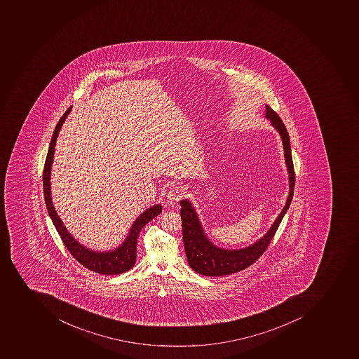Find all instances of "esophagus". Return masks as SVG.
<instances>
[{
    "label": "esophagus",
    "instance_id": "esophagus-1",
    "mask_svg": "<svg viewBox=\"0 0 359 359\" xmlns=\"http://www.w3.org/2000/svg\"><path fill=\"white\" fill-rule=\"evenodd\" d=\"M181 197H182V193H181V189L179 187H173L168 191L166 194V201L170 204H175V203H178L180 201Z\"/></svg>",
    "mask_w": 359,
    "mask_h": 359
}]
</instances>
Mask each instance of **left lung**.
Listing matches in <instances>:
<instances>
[{
    "mask_svg": "<svg viewBox=\"0 0 359 359\" xmlns=\"http://www.w3.org/2000/svg\"><path fill=\"white\" fill-rule=\"evenodd\" d=\"M265 118L276 128L281 137L285 151V165L289 175V195L285 208H282L281 213L278 214L266 233L256 243L245 248L225 249L217 247L208 239L193 203L189 199H182L180 202V214L184 250L189 266L199 274L206 276H228L250 266L263 255L290 206L294 189V170L291 156L290 138L285 123L269 105H265Z\"/></svg>",
    "mask_w": 359,
    "mask_h": 359,
    "instance_id": "obj_1",
    "label": "left lung"
}]
</instances>
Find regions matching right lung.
<instances>
[{"instance_id": "obj_1", "label": "right lung", "mask_w": 359, "mask_h": 359, "mask_svg": "<svg viewBox=\"0 0 359 359\" xmlns=\"http://www.w3.org/2000/svg\"><path fill=\"white\" fill-rule=\"evenodd\" d=\"M72 107L65 111L62 118H60L57 127L54 129L53 136L50 138V147H48V156L45 160L44 172H43V188H44L45 204L48 208L54 226L59 232L60 237L62 239L63 243L72 252V255L77 259L83 266L93 272L100 273L104 276H116L121 273L127 272L134 266L137 257V239L140 230L145 226L151 219H154L162 212V205L156 204L154 206L144 210L140 217L135 219L131 224L130 230L128 232L123 243L116 248L107 252H97L93 249L87 248L81 245L77 239L72 237V234L67 230L62 219H60L57 210L54 208L52 202V193H50V169L53 164L54 151L57 145V138L59 136L60 130L65 123V118L69 116Z\"/></svg>"}]
</instances>
